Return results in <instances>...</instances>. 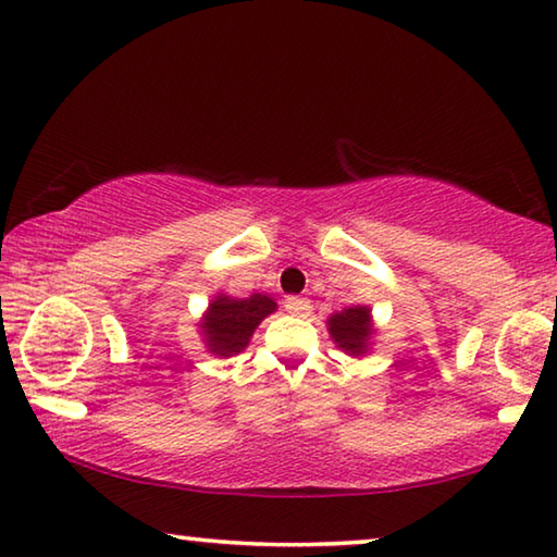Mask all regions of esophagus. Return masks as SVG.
I'll return each mask as SVG.
<instances>
[{"label":"esophagus","instance_id":"obj_1","mask_svg":"<svg viewBox=\"0 0 557 557\" xmlns=\"http://www.w3.org/2000/svg\"><path fill=\"white\" fill-rule=\"evenodd\" d=\"M285 309L292 317H307V313H311V301L307 297H287Z\"/></svg>","mask_w":557,"mask_h":557}]
</instances>
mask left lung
I'll use <instances>...</instances> for the list:
<instances>
[{"mask_svg":"<svg viewBox=\"0 0 557 557\" xmlns=\"http://www.w3.org/2000/svg\"><path fill=\"white\" fill-rule=\"evenodd\" d=\"M326 326L331 341L336 343V348L350 358L368 356L372 341L377 336L375 321H372V309L362 305L333 311L326 319Z\"/></svg>","mask_w":557,"mask_h":557,"instance_id":"1","label":"left lung"}]
</instances>
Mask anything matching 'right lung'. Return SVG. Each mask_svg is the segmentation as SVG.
Masks as SVG:
<instances>
[{
    "instance_id": "obj_1",
    "label": "right lung",
    "mask_w": 557,
    "mask_h": 557,
    "mask_svg": "<svg viewBox=\"0 0 557 557\" xmlns=\"http://www.w3.org/2000/svg\"><path fill=\"white\" fill-rule=\"evenodd\" d=\"M275 311L277 301L270 295L258 292V295L246 299H236L224 295V292H216L197 323L205 348L216 358L238 356L248 348L260 321Z\"/></svg>"
}]
</instances>
